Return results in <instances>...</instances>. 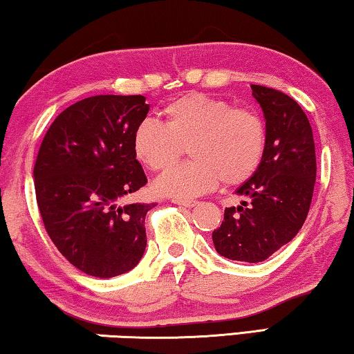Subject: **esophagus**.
<instances>
[{
  "mask_svg": "<svg viewBox=\"0 0 354 354\" xmlns=\"http://www.w3.org/2000/svg\"><path fill=\"white\" fill-rule=\"evenodd\" d=\"M172 203L182 207H194L198 204V201H194V199H172Z\"/></svg>",
  "mask_w": 354,
  "mask_h": 354,
  "instance_id": "1",
  "label": "esophagus"
}]
</instances>
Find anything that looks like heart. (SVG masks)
<instances>
[{"label": "heart", "mask_w": 354, "mask_h": 354, "mask_svg": "<svg viewBox=\"0 0 354 354\" xmlns=\"http://www.w3.org/2000/svg\"><path fill=\"white\" fill-rule=\"evenodd\" d=\"M162 124L147 120L137 127L132 150L153 172L177 165L187 148L193 161L158 178V193L189 199L217 188L233 187L257 172L266 148L265 122L249 109L206 94L178 97L161 110Z\"/></svg>", "instance_id": "obj_1"}]
</instances>
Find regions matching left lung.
Returning <instances> with one entry per match:
<instances>
[{"instance_id": "1", "label": "left lung", "mask_w": 354, "mask_h": 354, "mask_svg": "<svg viewBox=\"0 0 354 354\" xmlns=\"http://www.w3.org/2000/svg\"><path fill=\"white\" fill-rule=\"evenodd\" d=\"M250 88L266 121L265 155L257 172L236 189L244 201L225 209L212 241L223 257L259 263L304 225L313 198L316 153L308 118L292 97L259 84Z\"/></svg>"}]
</instances>
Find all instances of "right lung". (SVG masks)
I'll use <instances>...</instances> for the list:
<instances>
[{"label":"right lung","instance_id":"obj_1","mask_svg":"<svg viewBox=\"0 0 354 354\" xmlns=\"http://www.w3.org/2000/svg\"><path fill=\"white\" fill-rule=\"evenodd\" d=\"M150 106L143 95H94L55 118L35 162L41 218L59 252L89 276L113 278L140 262L145 215L122 204L147 183L132 150Z\"/></svg>","mask_w":354,"mask_h":354}]
</instances>
